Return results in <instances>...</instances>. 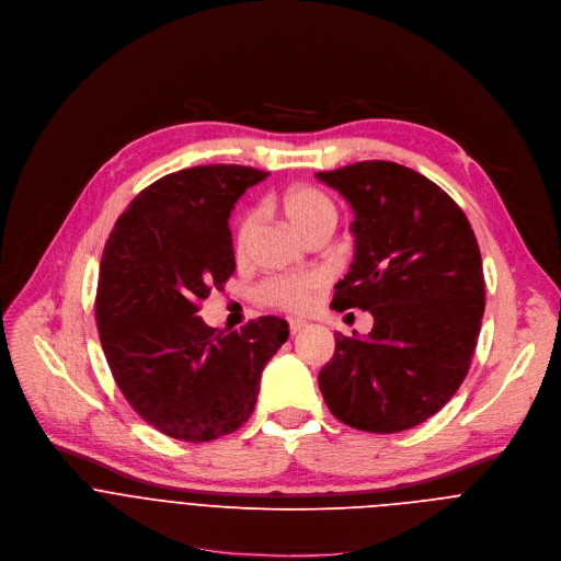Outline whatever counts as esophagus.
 I'll return each instance as SVG.
<instances>
[{"label": "esophagus", "instance_id": "1", "mask_svg": "<svg viewBox=\"0 0 561 561\" xmlns=\"http://www.w3.org/2000/svg\"><path fill=\"white\" fill-rule=\"evenodd\" d=\"M309 324L305 322V320H298V318H294V320H289V331H291V335H296V333H300L302 329H307Z\"/></svg>", "mask_w": 561, "mask_h": 561}]
</instances>
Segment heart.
I'll return each instance as SVG.
<instances>
[{"mask_svg":"<svg viewBox=\"0 0 561 561\" xmlns=\"http://www.w3.org/2000/svg\"><path fill=\"white\" fill-rule=\"evenodd\" d=\"M283 214L291 226L307 237L309 232L335 226V205L333 201L313 185H294L283 192L280 196ZM256 226V211L248 209L239 216L234 228V248L243 252L250 243V237ZM320 287V278L316 274H300V276H276L265 280L259 287V300L283 309V311H302L307 309L311 294Z\"/></svg>","mask_w":561,"mask_h":561,"instance_id":"heart-1","label":"heart"}]
</instances>
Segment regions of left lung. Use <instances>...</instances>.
<instances>
[{"mask_svg": "<svg viewBox=\"0 0 561 561\" xmlns=\"http://www.w3.org/2000/svg\"><path fill=\"white\" fill-rule=\"evenodd\" d=\"M316 176L356 214V256L331 307L374 316L367 339L335 333L322 398L354 428H411L456 396L476 354L486 294L473 228L442 187L393 161Z\"/></svg>", "mask_w": 561, "mask_h": 561, "instance_id": "obj_1", "label": "left lung"}]
</instances>
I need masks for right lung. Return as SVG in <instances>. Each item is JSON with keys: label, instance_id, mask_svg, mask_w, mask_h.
Masks as SVG:
<instances>
[{"label": "right lung", "instance_id": "right-lung-1", "mask_svg": "<svg viewBox=\"0 0 561 561\" xmlns=\"http://www.w3.org/2000/svg\"><path fill=\"white\" fill-rule=\"evenodd\" d=\"M267 172L196 165L141 190L105 241L96 329L128 404L157 431L211 442L252 415L261 374L287 341L283 318L211 329L201 300L237 270L230 211Z\"/></svg>", "mask_w": 561, "mask_h": 561}]
</instances>
